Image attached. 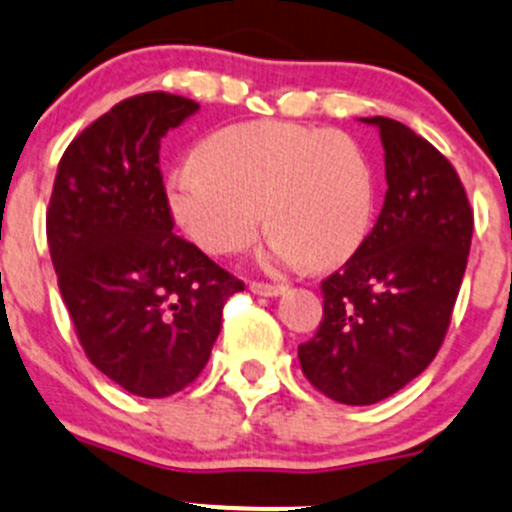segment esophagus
Listing matches in <instances>:
<instances>
[{
	"label": "esophagus",
	"mask_w": 512,
	"mask_h": 512,
	"mask_svg": "<svg viewBox=\"0 0 512 512\" xmlns=\"http://www.w3.org/2000/svg\"><path fill=\"white\" fill-rule=\"evenodd\" d=\"M249 288L258 296H281L286 291V286L281 283H266V281H249Z\"/></svg>",
	"instance_id": "1"
}]
</instances>
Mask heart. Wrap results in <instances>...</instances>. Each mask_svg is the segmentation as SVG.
<instances>
[{"label": "heart", "mask_w": 512, "mask_h": 512, "mask_svg": "<svg viewBox=\"0 0 512 512\" xmlns=\"http://www.w3.org/2000/svg\"><path fill=\"white\" fill-rule=\"evenodd\" d=\"M184 234L216 256L249 249L268 216L278 263L336 266L366 241L376 181L351 136L286 121L226 126L169 179Z\"/></svg>", "instance_id": "1"}]
</instances>
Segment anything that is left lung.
<instances>
[{"label":"left lung","instance_id":"1","mask_svg":"<svg viewBox=\"0 0 512 512\" xmlns=\"http://www.w3.org/2000/svg\"><path fill=\"white\" fill-rule=\"evenodd\" d=\"M386 149V201L341 271L321 281L323 318L298 346L303 376L346 406H371L421 376L443 346L473 239L458 171L430 141L368 116Z\"/></svg>","mask_w":512,"mask_h":512}]
</instances>
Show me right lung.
I'll return each mask as SVG.
<instances>
[{"mask_svg": "<svg viewBox=\"0 0 512 512\" xmlns=\"http://www.w3.org/2000/svg\"><path fill=\"white\" fill-rule=\"evenodd\" d=\"M199 109L146 91L111 106L67 146L47 209L64 306L86 358L141 398L199 378L224 303L244 281L174 234L161 136Z\"/></svg>", "mask_w": 512, "mask_h": 512, "instance_id": "right-lung-1", "label": "right lung"}]
</instances>
